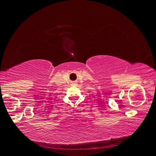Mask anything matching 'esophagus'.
Listing matches in <instances>:
<instances>
[{"instance_id": "34e87169", "label": "esophagus", "mask_w": 156, "mask_h": 156, "mask_svg": "<svg viewBox=\"0 0 156 156\" xmlns=\"http://www.w3.org/2000/svg\"><path fill=\"white\" fill-rule=\"evenodd\" d=\"M72 84H73V85H77V83H72Z\"/></svg>"}]
</instances>
